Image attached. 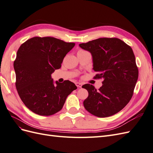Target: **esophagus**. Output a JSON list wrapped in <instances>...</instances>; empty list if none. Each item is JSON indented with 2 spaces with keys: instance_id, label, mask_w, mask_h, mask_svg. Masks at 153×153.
Masks as SVG:
<instances>
[{
  "instance_id": "1",
  "label": "esophagus",
  "mask_w": 153,
  "mask_h": 153,
  "mask_svg": "<svg viewBox=\"0 0 153 153\" xmlns=\"http://www.w3.org/2000/svg\"><path fill=\"white\" fill-rule=\"evenodd\" d=\"M75 85H76L78 87H79V88H81L82 86V84H81V83H79V82H76V83H75Z\"/></svg>"
}]
</instances>
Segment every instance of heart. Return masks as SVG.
Returning <instances> with one entry per match:
<instances>
[{
    "mask_svg": "<svg viewBox=\"0 0 153 153\" xmlns=\"http://www.w3.org/2000/svg\"><path fill=\"white\" fill-rule=\"evenodd\" d=\"M81 51H82V50H81Z\"/></svg>",
    "mask_w": 153,
    "mask_h": 153,
    "instance_id": "b5f03b06",
    "label": "heart"
}]
</instances>
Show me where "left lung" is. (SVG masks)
<instances>
[{
  "instance_id": "1",
  "label": "left lung",
  "mask_w": 153,
  "mask_h": 153,
  "mask_svg": "<svg viewBox=\"0 0 153 153\" xmlns=\"http://www.w3.org/2000/svg\"><path fill=\"white\" fill-rule=\"evenodd\" d=\"M92 57L95 78H103L99 90L85 84L89 96L84 101L85 108L98 117H106L121 111L133 94L138 77L135 55L131 48L118 38H98L81 43Z\"/></svg>"
}]
</instances>
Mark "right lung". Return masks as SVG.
Segmentation results:
<instances>
[{
    "mask_svg": "<svg viewBox=\"0 0 153 153\" xmlns=\"http://www.w3.org/2000/svg\"><path fill=\"white\" fill-rule=\"evenodd\" d=\"M75 45L52 37H34L20 47L14 62L16 87L32 112L45 116L58 112L68 96L77 89L69 80L54 83L51 76Z\"/></svg>",
    "mask_w": 153,
    "mask_h": 153,
    "instance_id": "1",
    "label": "right lung"
}]
</instances>
